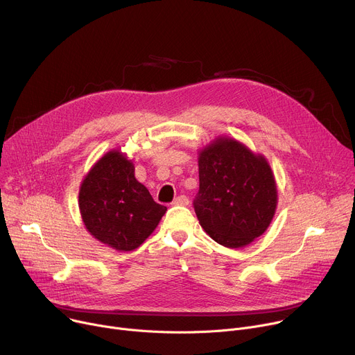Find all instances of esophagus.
Listing matches in <instances>:
<instances>
[{
	"mask_svg": "<svg viewBox=\"0 0 355 355\" xmlns=\"http://www.w3.org/2000/svg\"><path fill=\"white\" fill-rule=\"evenodd\" d=\"M189 204V199H188V196H185V195H180V196H177L174 200H173V205L175 207V205H188Z\"/></svg>",
	"mask_w": 355,
	"mask_h": 355,
	"instance_id": "1",
	"label": "esophagus"
}]
</instances>
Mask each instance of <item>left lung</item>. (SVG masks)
<instances>
[{
	"mask_svg": "<svg viewBox=\"0 0 355 355\" xmlns=\"http://www.w3.org/2000/svg\"><path fill=\"white\" fill-rule=\"evenodd\" d=\"M199 225L216 243L240 248L270 226L278 191L267 159L236 139L218 136L198 151Z\"/></svg>",
	"mask_w": 355,
	"mask_h": 355,
	"instance_id": "1",
	"label": "left lung"
}]
</instances>
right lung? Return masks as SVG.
I'll list each match as a JSON object with an SVG mask.
<instances>
[{
    "mask_svg": "<svg viewBox=\"0 0 355 355\" xmlns=\"http://www.w3.org/2000/svg\"><path fill=\"white\" fill-rule=\"evenodd\" d=\"M78 208L89 234L118 251L137 248L167 211L136 180L133 162L118 148L105 153L84 177Z\"/></svg>",
    "mask_w": 355,
    "mask_h": 355,
    "instance_id": "add662e5",
    "label": "right lung"
}]
</instances>
